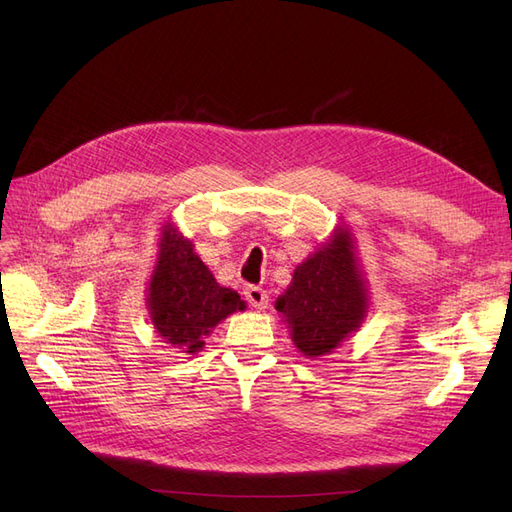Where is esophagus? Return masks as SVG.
<instances>
[{"label":"esophagus","mask_w":512,"mask_h":512,"mask_svg":"<svg viewBox=\"0 0 512 512\" xmlns=\"http://www.w3.org/2000/svg\"><path fill=\"white\" fill-rule=\"evenodd\" d=\"M245 299L254 309H258V312H265L269 307V294L265 288H258V286L245 288Z\"/></svg>","instance_id":"esophagus-1"}]
</instances>
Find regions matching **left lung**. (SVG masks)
Segmentation results:
<instances>
[{
  "label": "left lung",
  "instance_id": "obj_1",
  "mask_svg": "<svg viewBox=\"0 0 512 512\" xmlns=\"http://www.w3.org/2000/svg\"><path fill=\"white\" fill-rule=\"evenodd\" d=\"M354 245L350 228L337 224L331 237L297 265L275 301L290 339L307 359L331 354L367 318L369 290Z\"/></svg>",
  "mask_w": 512,
  "mask_h": 512
}]
</instances>
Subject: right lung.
<instances>
[{
  "label": "right lung",
  "instance_id": "add662e5",
  "mask_svg": "<svg viewBox=\"0 0 512 512\" xmlns=\"http://www.w3.org/2000/svg\"><path fill=\"white\" fill-rule=\"evenodd\" d=\"M145 301L156 333L185 354L203 350L205 337L224 318L245 309L237 290L218 284L194 252V241L170 222L160 228Z\"/></svg>",
  "mask_w": 512,
  "mask_h": 512
}]
</instances>
